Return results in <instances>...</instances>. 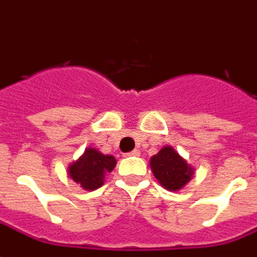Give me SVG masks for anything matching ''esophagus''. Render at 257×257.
<instances>
[{
  "mask_svg": "<svg viewBox=\"0 0 257 257\" xmlns=\"http://www.w3.org/2000/svg\"><path fill=\"white\" fill-rule=\"evenodd\" d=\"M127 156H140V150H138V149L131 150L130 153H127Z\"/></svg>",
  "mask_w": 257,
  "mask_h": 257,
  "instance_id": "obj_1",
  "label": "esophagus"
}]
</instances>
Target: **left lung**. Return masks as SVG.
<instances>
[{
  "mask_svg": "<svg viewBox=\"0 0 257 257\" xmlns=\"http://www.w3.org/2000/svg\"><path fill=\"white\" fill-rule=\"evenodd\" d=\"M150 167L158 183L171 191H177L191 180L192 168L171 146H165L150 158Z\"/></svg>",
  "mask_w": 257,
  "mask_h": 257,
  "instance_id": "left-lung-1",
  "label": "left lung"
}]
</instances>
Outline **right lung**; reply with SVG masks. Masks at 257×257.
I'll return each instance as SVG.
<instances>
[{"instance_id": "right-lung-1", "label": "right lung", "mask_w": 257, "mask_h": 257, "mask_svg": "<svg viewBox=\"0 0 257 257\" xmlns=\"http://www.w3.org/2000/svg\"><path fill=\"white\" fill-rule=\"evenodd\" d=\"M116 165L113 156H105L99 150H85L84 156L69 167V175L84 190L92 191L103 186L104 177Z\"/></svg>"}]
</instances>
